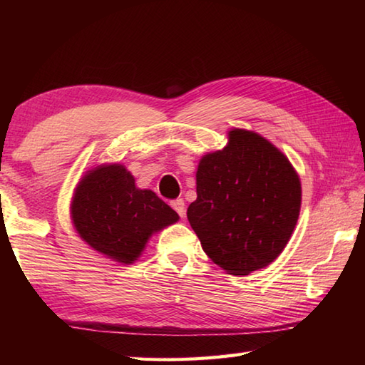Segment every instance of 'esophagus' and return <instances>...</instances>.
<instances>
[{"mask_svg": "<svg viewBox=\"0 0 365 365\" xmlns=\"http://www.w3.org/2000/svg\"><path fill=\"white\" fill-rule=\"evenodd\" d=\"M170 205H173V208L178 213V216H180V218H183V216H185V202H183V199H175V200H173V202H170Z\"/></svg>", "mask_w": 365, "mask_h": 365, "instance_id": "1", "label": "esophagus"}]
</instances>
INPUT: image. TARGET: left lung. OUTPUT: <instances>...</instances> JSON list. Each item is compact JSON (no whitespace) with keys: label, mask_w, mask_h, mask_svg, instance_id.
<instances>
[{"label":"left lung","mask_w":365,"mask_h":365,"mask_svg":"<svg viewBox=\"0 0 365 365\" xmlns=\"http://www.w3.org/2000/svg\"><path fill=\"white\" fill-rule=\"evenodd\" d=\"M188 221L204 252L226 273L268 267L289 243L301 208V182L285 155L250 130L229 131L222 150L204 155Z\"/></svg>","instance_id":"left-lung-1"}]
</instances>
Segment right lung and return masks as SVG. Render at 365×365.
<instances>
[{"label":"right lung","mask_w":365,"mask_h":365,"mask_svg":"<svg viewBox=\"0 0 365 365\" xmlns=\"http://www.w3.org/2000/svg\"><path fill=\"white\" fill-rule=\"evenodd\" d=\"M71 218L92 250L130 265L149 238L178 221V215L152 190H139L125 166L100 165L76 185Z\"/></svg>","instance_id":"right-lung-1"}]
</instances>
